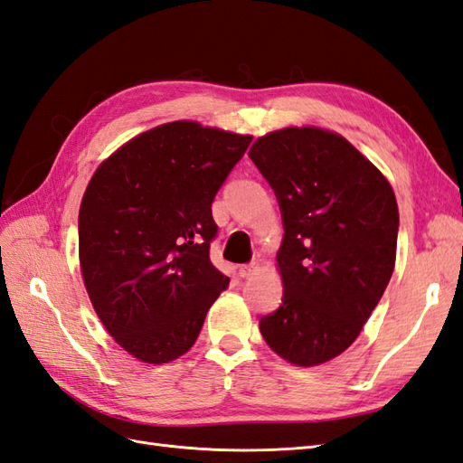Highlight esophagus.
Here are the masks:
<instances>
[{"instance_id": "34e87169", "label": "esophagus", "mask_w": 463, "mask_h": 463, "mask_svg": "<svg viewBox=\"0 0 463 463\" xmlns=\"http://www.w3.org/2000/svg\"><path fill=\"white\" fill-rule=\"evenodd\" d=\"M258 269H260V266L256 262L254 264H244V266L239 268V276L241 278H252V276L258 274Z\"/></svg>"}]
</instances>
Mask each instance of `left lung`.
I'll list each match as a JSON object with an SVG mask.
<instances>
[{
	"label": "left lung",
	"mask_w": 463,
	"mask_h": 463,
	"mask_svg": "<svg viewBox=\"0 0 463 463\" xmlns=\"http://www.w3.org/2000/svg\"><path fill=\"white\" fill-rule=\"evenodd\" d=\"M248 156L274 189L286 231L276 256L283 303L260 333L286 362L321 365L358 338L393 274V187L352 142L311 125L271 130Z\"/></svg>",
	"instance_id": "1"
}]
</instances>
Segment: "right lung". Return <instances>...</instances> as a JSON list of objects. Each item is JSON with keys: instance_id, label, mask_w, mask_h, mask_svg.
Segmentation results:
<instances>
[{"instance_id": "add662e5", "label": "right lung", "mask_w": 463, "mask_h": 463, "mask_svg": "<svg viewBox=\"0 0 463 463\" xmlns=\"http://www.w3.org/2000/svg\"><path fill=\"white\" fill-rule=\"evenodd\" d=\"M250 135L172 121L127 140L80 203V269L101 325L138 362L180 358L229 278L211 264V203Z\"/></svg>"}]
</instances>
